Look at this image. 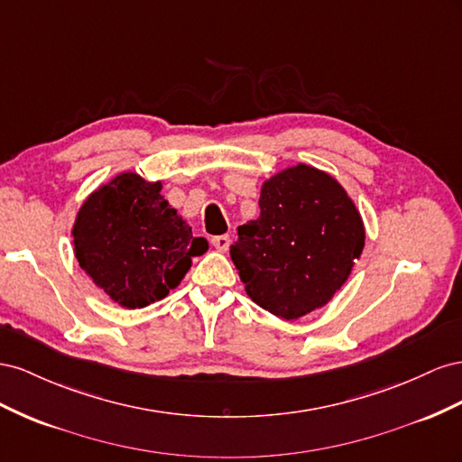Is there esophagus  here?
<instances>
[{
  "label": "esophagus",
  "mask_w": 462,
  "mask_h": 462,
  "mask_svg": "<svg viewBox=\"0 0 462 462\" xmlns=\"http://www.w3.org/2000/svg\"><path fill=\"white\" fill-rule=\"evenodd\" d=\"M210 244L215 245L217 252H228V247H230V236H226V234L215 236V238L210 240Z\"/></svg>",
  "instance_id": "1"
}]
</instances>
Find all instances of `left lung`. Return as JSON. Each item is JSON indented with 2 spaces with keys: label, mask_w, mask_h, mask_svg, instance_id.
Returning a JSON list of instances; mask_svg holds the SVG:
<instances>
[{
  "label": "left lung",
  "mask_w": 462,
  "mask_h": 462,
  "mask_svg": "<svg viewBox=\"0 0 462 462\" xmlns=\"http://www.w3.org/2000/svg\"><path fill=\"white\" fill-rule=\"evenodd\" d=\"M259 208L230 245L247 296L288 321L323 308L362 255L354 201L333 176L298 164L263 183Z\"/></svg>",
  "instance_id": "8db88e82"
}]
</instances>
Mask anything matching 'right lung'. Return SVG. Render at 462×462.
<instances>
[{
	"label": "right lung",
	"instance_id": "add662e5",
	"mask_svg": "<svg viewBox=\"0 0 462 462\" xmlns=\"http://www.w3.org/2000/svg\"><path fill=\"white\" fill-rule=\"evenodd\" d=\"M161 189V181L124 172L87 197L73 224L79 265L122 308L166 298L208 247Z\"/></svg>",
	"mask_w": 462,
	"mask_h": 462
}]
</instances>
